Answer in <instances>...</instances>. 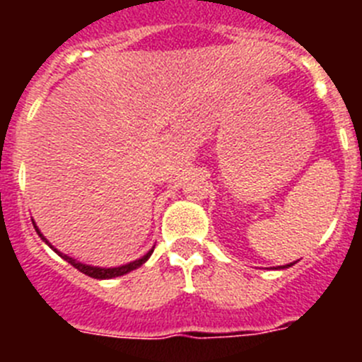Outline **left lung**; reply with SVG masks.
Returning <instances> with one entry per match:
<instances>
[{
    "instance_id": "1",
    "label": "left lung",
    "mask_w": 362,
    "mask_h": 362,
    "mask_svg": "<svg viewBox=\"0 0 362 362\" xmlns=\"http://www.w3.org/2000/svg\"><path fill=\"white\" fill-rule=\"evenodd\" d=\"M286 267H290V264H286Z\"/></svg>"
}]
</instances>
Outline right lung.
Masks as SVG:
<instances>
[{"label": "right lung", "instance_id": "obj_1", "mask_svg": "<svg viewBox=\"0 0 362 362\" xmlns=\"http://www.w3.org/2000/svg\"><path fill=\"white\" fill-rule=\"evenodd\" d=\"M32 225H34V228H36L37 235H40V238L43 239V241L47 243V245H49L50 248H52V250L56 252V254H59V255H62V257L65 259L66 263H70V264H72L74 268H78V270H79V272H83V274H85V276H88V277H94V279H112V277H119V276H124V274H129V272L136 270V268H139V267H141L143 263H146V261H148V257H150V255H152V252H153V248H152V250H148V252H146V254L143 255L141 259H136V261H132V263H127V264H123V267H116V268H99V267H90V264H83V263H79V261H76V259H74V257H70V255H66V254H62V252H57L56 248H54V246L50 245V243L47 241V239L43 238V233L40 232V228H37V226H36V223H34V221H32Z\"/></svg>", "mask_w": 362, "mask_h": 362}]
</instances>
